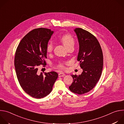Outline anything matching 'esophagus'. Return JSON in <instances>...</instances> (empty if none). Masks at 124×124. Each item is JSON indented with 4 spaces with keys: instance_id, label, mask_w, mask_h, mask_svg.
<instances>
[{
    "instance_id": "1",
    "label": "esophagus",
    "mask_w": 124,
    "mask_h": 124,
    "mask_svg": "<svg viewBox=\"0 0 124 124\" xmlns=\"http://www.w3.org/2000/svg\"><path fill=\"white\" fill-rule=\"evenodd\" d=\"M64 76H65V74L63 73H59V74H58V76H59V77H64Z\"/></svg>"
}]
</instances>
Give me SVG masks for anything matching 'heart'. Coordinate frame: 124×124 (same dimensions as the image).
I'll list each match as a JSON object with an SVG mask.
<instances>
[{
    "label": "heart",
    "instance_id": "obj_1",
    "mask_svg": "<svg viewBox=\"0 0 124 124\" xmlns=\"http://www.w3.org/2000/svg\"><path fill=\"white\" fill-rule=\"evenodd\" d=\"M60 40L64 45V46L67 48L70 46H74L75 43V39L72 35L70 34L64 35L60 38ZM54 48V46L51 42H49L46 47V50L47 53H51ZM57 67L60 69H64V66L63 63H60L57 65Z\"/></svg>",
    "mask_w": 124,
    "mask_h": 124
}]
</instances>
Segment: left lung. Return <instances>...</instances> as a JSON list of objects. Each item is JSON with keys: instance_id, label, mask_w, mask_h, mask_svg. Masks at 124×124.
Instances as JSON below:
<instances>
[{"instance_id": "8db88e82", "label": "left lung", "mask_w": 124, "mask_h": 124, "mask_svg": "<svg viewBox=\"0 0 124 124\" xmlns=\"http://www.w3.org/2000/svg\"><path fill=\"white\" fill-rule=\"evenodd\" d=\"M78 43V61L83 72L79 76L71 75L73 81L69 87L72 92L81 95L91 91L98 82L103 68V54L97 38L81 28L74 30Z\"/></svg>"}]
</instances>
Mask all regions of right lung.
Returning a JSON list of instances; mask_svg holds the SVG:
<instances>
[{"mask_svg": "<svg viewBox=\"0 0 124 124\" xmlns=\"http://www.w3.org/2000/svg\"><path fill=\"white\" fill-rule=\"evenodd\" d=\"M53 33L47 28L32 30L21 41L15 53L14 64L19 83L27 94L36 99L48 95L58 78L55 72H38V66L46 64V47Z\"/></svg>", "mask_w": 124, "mask_h": 124, "instance_id": "right-lung-1", "label": "right lung"}]
</instances>
